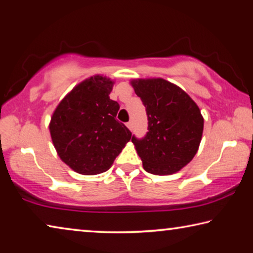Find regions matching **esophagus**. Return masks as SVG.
<instances>
[{"label":"esophagus","mask_w":253,"mask_h":253,"mask_svg":"<svg viewBox=\"0 0 253 253\" xmlns=\"http://www.w3.org/2000/svg\"><path fill=\"white\" fill-rule=\"evenodd\" d=\"M126 126L129 128V129L131 130L132 129V127H134V125H132V122H128L127 124H126Z\"/></svg>","instance_id":"esophagus-1"}]
</instances>
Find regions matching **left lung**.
I'll use <instances>...</instances> for the list:
<instances>
[{
	"instance_id": "obj_1",
	"label": "left lung",
	"mask_w": 253,
	"mask_h": 253,
	"mask_svg": "<svg viewBox=\"0 0 253 253\" xmlns=\"http://www.w3.org/2000/svg\"><path fill=\"white\" fill-rule=\"evenodd\" d=\"M147 115V132L131 142L144 169L155 175L176 173L193 160L203 132L198 105L181 88L164 79L131 81Z\"/></svg>"
}]
</instances>
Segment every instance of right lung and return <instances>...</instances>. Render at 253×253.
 <instances>
[{"mask_svg":"<svg viewBox=\"0 0 253 253\" xmlns=\"http://www.w3.org/2000/svg\"><path fill=\"white\" fill-rule=\"evenodd\" d=\"M113 84L101 76L83 81L51 118L50 134L60 158L80 174L106 172L131 138L116 118L119 104L109 98Z\"/></svg>","mask_w":253,"mask_h":253,"instance_id":"add662e5","label":"right lung"}]
</instances>
